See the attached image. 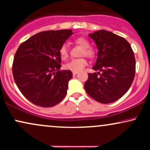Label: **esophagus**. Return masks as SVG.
<instances>
[{"mask_svg":"<svg viewBox=\"0 0 150 150\" xmlns=\"http://www.w3.org/2000/svg\"><path fill=\"white\" fill-rule=\"evenodd\" d=\"M79 73V72H73V75H74V76H75V75H77V74Z\"/></svg>","mask_w":150,"mask_h":150,"instance_id":"1","label":"esophagus"}]
</instances>
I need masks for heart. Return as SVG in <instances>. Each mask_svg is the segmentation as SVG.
Returning a JSON list of instances; mask_svg holds the SVG:
<instances>
[{"mask_svg":"<svg viewBox=\"0 0 150 150\" xmlns=\"http://www.w3.org/2000/svg\"><path fill=\"white\" fill-rule=\"evenodd\" d=\"M75 44L83 48L81 56H85L89 58H93L95 56V52L90 47V43L87 39L84 37H78L75 39ZM60 57L62 60H65L68 57V50L65 44H63L58 50ZM87 65V61L85 58H81L77 59H73L65 64L64 68L65 70H70L72 72H80L84 69Z\"/></svg>","mask_w":150,"mask_h":150,"instance_id":"b5f03b06","label":"heart"}]
</instances>
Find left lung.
Returning a JSON list of instances; mask_svg holds the SVG:
<instances>
[{
	"mask_svg": "<svg viewBox=\"0 0 150 150\" xmlns=\"http://www.w3.org/2000/svg\"><path fill=\"white\" fill-rule=\"evenodd\" d=\"M89 36L97 44V59L85 83L87 94L94 100L109 104L128 92L135 74V58L131 46L123 37L106 30Z\"/></svg>",
	"mask_w": 150,
	"mask_h": 150,
	"instance_id": "1",
	"label": "left lung"
}]
</instances>
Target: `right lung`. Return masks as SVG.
Listing matches in <instances>:
<instances>
[{
  "label": "right lung",
  "instance_id": "right-lung-1",
  "mask_svg": "<svg viewBox=\"0 0 150 150\" xmlns=\"http://www.w3.org/2000/svg\"><path fill=\"white\" fill-rule=\"evenodd\" d=\"M73 34L71 30L39 32L22 42L15 53L13 75L18 89L37 106L51 107L64 99L70 70H60L58 50Z\"/></svg>",
  "mask_w": 150,
  "mask_h": 150
}]
</instances>
